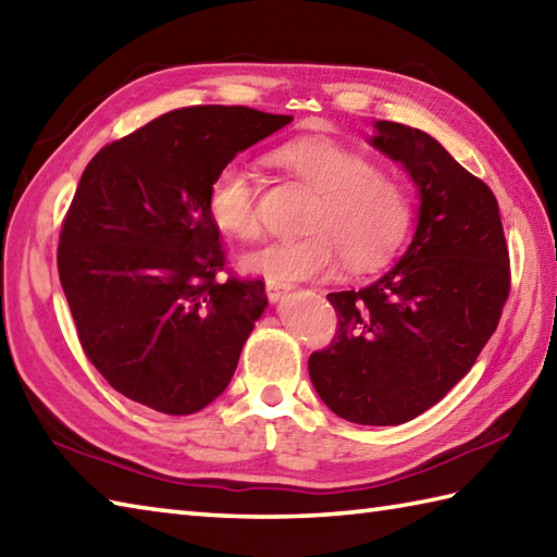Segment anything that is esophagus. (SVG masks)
Wrapping results in <instances>:
<instances>
[{"instance_id": "esophagus-1", "label": "esophagus", "mask_w": 557, "mask_h": 557, "mask_svg": "<svg viewBox=\"0 0 557 557\" xmlns=\"http://www.w3.org/2000/svg\"><path fill=\"white\" fill-rule=\"evenodd\" d=\"M289 289H292V285H287V282H272V280L265 282V294L270 301H280Z\"/></svg>"}]
</instances>
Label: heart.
Masks as SVG:
<instances>
[{
    "label": "heart",
    "mask_w": 557,
    "mask_h": 557,
    "mask_svg": "<svg viewBox=\"0 0 557 557\" xmlns=\"http://www.w3.org/2000/svg\"><path fill=\"white\" fill-rule=\"evenodd\" d=\"M277 161L315 190L304 220L309 234L250 250L242 258L248 272L289 285L329 275L341 258L347 270L372 272L396 256L412 222L410 193L396 176L331 139L287 141ZM207 214L228 236L260 234L258 183L244 163L228 161L214 173Z\"/></svg>",
    "instance_id": "b5f03b06"
}]
</instances>
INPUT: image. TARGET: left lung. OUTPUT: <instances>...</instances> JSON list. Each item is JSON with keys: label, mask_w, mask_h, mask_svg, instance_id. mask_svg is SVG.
<instances>
[{"label": "left lung", "mask_w": 557, "mask_h": 557, "mask_svg": "<svg viewBox=\"0 0 557 557\" xmlns=\"http://www.w3.org/2000/svg\"><path fill=\"white\" fill-rule=\"evenodd\" d=\"M372 145L420 188L412 244L364 289L329 294L337 329L309 357L315 394L337 418L403 424L449 394L495 333L511 289L493 190L422 129L379 120Z\"/></svg>", "instance_id": "left-lung-1"}]
</instances>
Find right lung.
<instances>
[{"label": "right lung", "instance_id": "obj_1", "mask_svg": "<svg viewBox=\"0 0 557 557\" xmlns=\"http://www.w3.org/2000/svg\"><path fill=\"white\" fill-rule=\"evenodd\" d=\"M289 123L246 106L178 108L84 169L58 270L82 350L117 394L166 416L224 394L268 297L260 277L226 270L207 188L238 151Z\"/></svg>", "mask_w": 557, "mask_h": 557}]
</instances>
